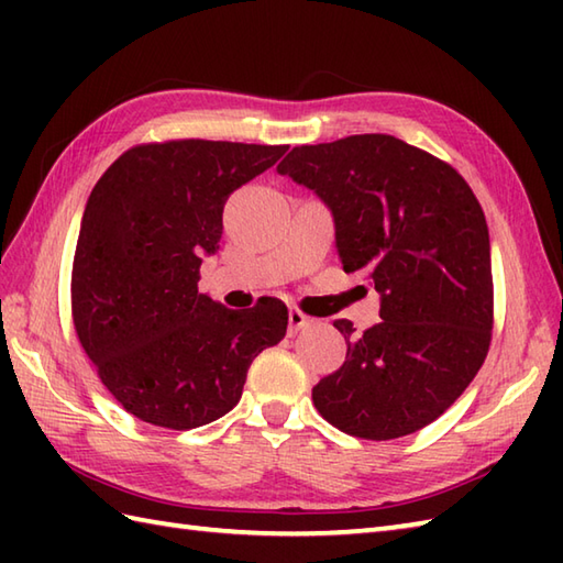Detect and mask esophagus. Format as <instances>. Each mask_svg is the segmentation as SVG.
I'll return each instance as SVG.
<instances>
[{"mask_svg":"<svg viewBox=\"0 0 563 563\" xmlns=\"http://www.w3.org/2000/svg\"><path fill=\"white\" fill-rule=\"evenodd\" d=\"M309 319L302 309H297V307H290V314H288V331H290V336L292 333H297L300 329H305V327H309Z\"/></svg>","mask_w":563,"mask_h":563,"instance_id":"esophagus-1","label":"esophagus"}]
</instances>
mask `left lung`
<instances>
[{"label":"left lung","instance_id":"obj_1","mask_svg":"<svg viewBox=\"0 0 563 563\" xmlns=\"http://www.w3.org/2000/svg\"><path fill=\"white\" fill-rule=\"evenodd\" d=\"M280 174L312 188L336 224L345 273L379 292L382 321L312 389L331 426L363 440L416 433L445 413L484 365L494 329L492 244L470 184L391 135L302 145Z\"/></svg>","mask_w":563,"mask_h":563}]
</instances>
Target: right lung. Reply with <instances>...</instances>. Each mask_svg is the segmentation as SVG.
Instances as JSON below:
<instances>
[{
    "mask_svg": "<svg viewBox=\"0 0 563 563\" xmlns=\"http://www.w3.org/2000/svg\"><path fill=\"white\" fill-rule=\"evenodd\" d=\"M288 145L169 140L130 147L93 186L71 263V321L103 387L152 426L190 430L242 399L254 357L280 343L275 297L236 312L198 292L230 194Z\"/></svg>",
    "mask_w": 563,
    "mask_h": 563,
    "instance_id": "right-lung-1",
    "label": "right lung"
}]
</instances>
